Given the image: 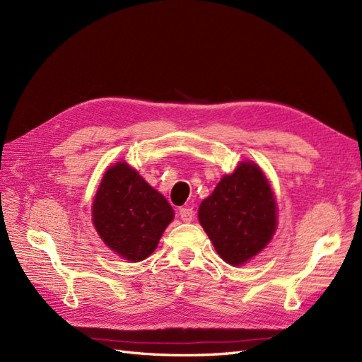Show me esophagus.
Listing matches in <instances>:
<instances>
[{
    "instance_id": "1",
    "label": "esophagus",
    "mask_w": 362,
    "mask_h": 362,
    "mask_svg": "<svg viewBox=\"0 0 362 362\" xmlns=\"http://www.w3.org/2000/svg\"><path fill=\"white\" fill-rule=\"evenodd\" d=\"M180 217H181V221H182V222H185V223L192 222V221H193V217H194L193 208H190V206H184V208H181V210H180Z\"/></svg>"
}]
</instances>
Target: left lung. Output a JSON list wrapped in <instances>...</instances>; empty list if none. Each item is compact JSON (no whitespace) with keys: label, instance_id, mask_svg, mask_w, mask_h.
Listing matches in <instances>:
<instances>
[{"label":"left lung","instance_id":"left-lung-1","mask_svg":"<svg viewBox=\"0 0 362 362\" xmlns=\"http://www.w3.org/2000/svg\"><path fill=\"white\" fill-rule=\"evenodd\" d=\"M198 217L221 258L231 266H242L275 234L276 199L257 164L242 161L201 202Z\"/></svg>","mask_w":362,"mask_h":362}]
</instances>
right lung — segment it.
Masks as SVG:
<instances>
[{"label": "right lung", "instance_id": "right-lung-1", "mask_svg": "<svg viewBox=\"0 0 362 362\" xmlns=\"http://www.w3.org/2000/svg\"><path fill=\"white\" fill-rule=\"evenodd\" d=\"M173 216L166 198L125 161L105 170L92 204V222L103 242L133 262L156 250Z\"/></svg>", "mask_w": 362, "mask_h": 362}]
</instances>
